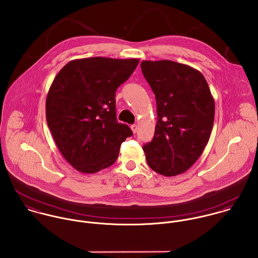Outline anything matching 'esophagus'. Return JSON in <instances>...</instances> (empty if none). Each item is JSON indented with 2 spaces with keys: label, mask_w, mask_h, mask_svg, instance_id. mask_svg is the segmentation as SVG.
<instances>
[{
  "label": "esophagus",
  "mask_w": 258,
  "mask_h": 258,
  "mask_svg": "<svg viewBox=\"0 0 258 258\" xmlns=\"http://www.w3.org/2000/svg\"><path fill=\"white\" fill-rule=\"evenodd\" d=\"M131 130L133 131V133H136V132L138 131V127H137V125H136V124L131 125Z\"/></svg>",
  "instance_id": "1"
}]
</instances>
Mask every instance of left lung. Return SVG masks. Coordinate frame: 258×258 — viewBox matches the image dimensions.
<instances>
[{
    "mask_svg": "<svg viewBox=\"0 0 258 258\" xmlns=\"http://www.w3.org/2000/svg\"><path fill=\"white\" fill-rule=\"evenodd\" d=\"M142 73L155 94L157 124L144 145L149 167L170 177L188 170L208 143L215 103L204 76L169 60L142 61Z\"/></svg>",
    "mask_w": 258,
    "mask_h": 258,
    "instance_id": "1",
    "label": "left lung"
}]
</instances>
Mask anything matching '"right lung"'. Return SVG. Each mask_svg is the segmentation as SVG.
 Returning a JSON list of instances; mask_svg holds the SVG:
<instances>
[{
  "label": "right lung",
  "instance_id": "add662e5",
  "mask_svg": "<svg viewBox=\"0 0 258 258\" xmlns=\"http://www.w3.org/2000/svg\"><path fill=\"white\" fill-rule=\"evenodd\" d=\"M139 59L105 57L70 61L55 77L46 99V118L55 143L77 171L111 166L132 135L116 118L115 93Z\"/></svg>",
  "mask_w": 258,
  "mask_h": 258
}]
</instances>
